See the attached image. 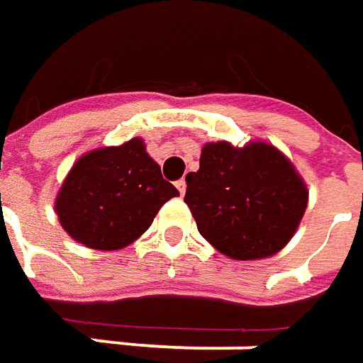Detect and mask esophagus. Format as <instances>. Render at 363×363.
Returning <instances> with one entry per match:
<instances>
[{
    "instance_id": "obj_1",
    "label": "esophagus",
    "mask_w": 363,
    "mask_h": 363,
    "mask_svg": "<svg viewBox=\"0 0 363 363\" xmlns=\"http://www.w3.org/2000/svg\"><path fill=\"white\" fill-rule=\"evenodd\" d=\"M175 188L179 191V196H184V194H186V179H177V182H175Z\"/></svg>"
}]
</instances>
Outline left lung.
<instances>
[{"label": "left lung", "instance_id": "left-lung-1", "mask_svg": "<svg viewBox=\"0 0 363 363\" xmlns=\"http://www.w3.org/2000/svg\"><path fill=\"white\" fill-rule=\"evenodd\" d=\"M198 230L226 257L255 260L285 246L307 208V188L285 155L267 143L202 149L200 169L186 175Z\"/></svg>", "mask_w": 363, "mask_h": 363}]
</instances>
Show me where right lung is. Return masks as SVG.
I'll list each match as a JSON object with an SVG mask.
<instances>
[{"label":"right lung","mask_w":363,"mask_h":363,"mask_svg":"<svg viewBox=\"0 0 363 363\" xmlns=\"http://www.w3.org/2000/svg\"><path fill=\"white\" fill-rule=\"evenodd\" d=\"M179 191L163 179L141 139L86 153L74 163L56 198L62 228L80 244L117 250L151 226Z\"/></svg>","instance_id":"obj_1"}]
</instances>
